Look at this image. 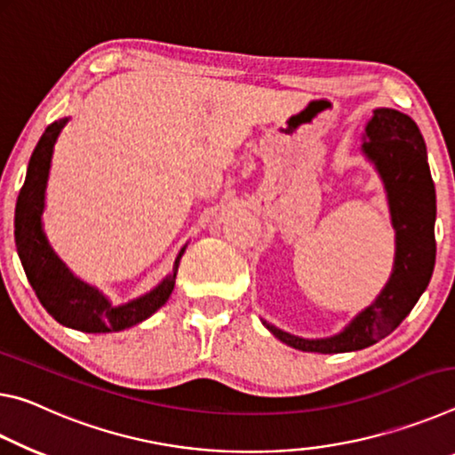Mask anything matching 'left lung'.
Instances as JSON below:
<instances>
[{
  "mask_svg": "<svg viewBox=\"0 0 455 455\" xmlns=\"http://www.w3.org/2000/svg\"><path fill=\"white\" fill-rule=\"evenodd\" d=\"M364 132L363 153L375 163L389 197L397 234L395 266L377 300L337 337L307 340L264 323L274 337L298 351L332 355L375 345L411 312L434 274L435 185L421 132L411 116L393 108L373 110Z\"/></svg>",
  "mask_w": 455,
  "mask_h": 455,
  "instance_id": "obj_1",
  "label": "left lung"
}]
</instances>
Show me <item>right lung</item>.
Instances as JSON below:
<instances>
[{"instance_id": "1", "label": "right lung", "mask_w": 455, "mask_h": 455, "mask_svg": "<svg viewBox=\"0 0 455 455\" xmlns=\"http://www.w3.org/2000/svg\"><path fill=\"white\" fill-rule=\"evenodd\" d=\"M68 118L52 123L42 139L36 145L29 157L26 181L21 185L16 205V245L24 266L26 276L32 284L36 296L60 324L70 326L82 332H116L129 326L143 323L145 318L159 310L169 300L175 286L177 264L181 254L175 259L173 274L151 290V292L137 298L124 307H113L99 290L91 288L84 282L74 278L60 259L54 256L42 232V210L44 193L50 173V161L54 143L64 129Z\"/></svg>"}]
</instances>
